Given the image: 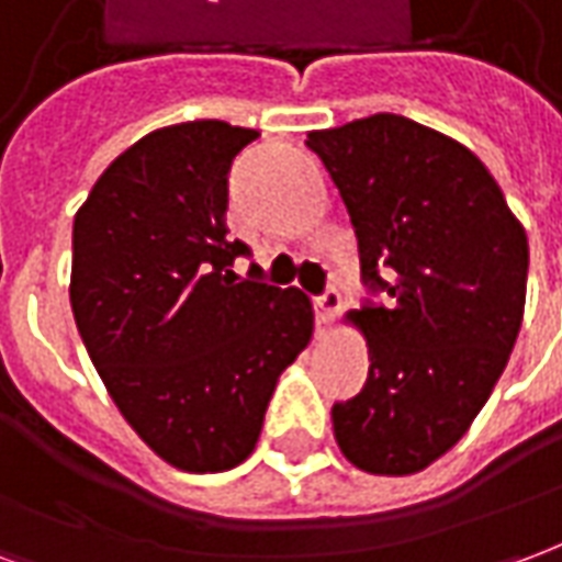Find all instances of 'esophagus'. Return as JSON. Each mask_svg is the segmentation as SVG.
<instances>
[{"mask_svg": "<svg viewBox=\"0 0 562 562\" xmlns=\"http://www.w3.org/2000/svg\"><path fill=\"white\" fill-rule=\"evenodd\" d=\"M342 297L337 289H328V292L316 297V313H318V334L322 337H328L330 328H334V322H337V313H340Z\"/></svg>", "mask_w": 562, "mask_h": 562, "instance_id": "34e87169", "label": "esophagus"}]
</instances>
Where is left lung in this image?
<instances>
[{"instance_id": "obj_1", "label": "left lung", "mask_w": 562, "mask_h": 562, "mask_svg": "<svg viewBox=\"0 0 562 562\" xmlns=\"http://www.w3.org/2000/svg\"><path fill=\"white\" fill-rule=\"evenodd\" d=\"M306 147L352 216L364 280L389 292L385 306L346 313L370 376L334 403V439L358 470L413 475L470 430L506 370L527 304V232L484 161L415 120L364 116L310 132Z\"/></svg>"}]
</instances>
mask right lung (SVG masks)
I'll return each mask as SVG.
<instances>
[{"label": "right lung", "mask_w": 562, "mask_h": 562, "mask_svg": "<svg viewBox=\"0 0 562 562\" xmlns=\"http://www.w3.org/2000/svg\"><path fill=\"white\" fill-rule=\"evenodd\" d=\"M256 128L195 120L120 153L75 216L71 310L128 427L183 472L244 463L282 370L313 340L301 289L232 270L228 168Z\"/></svg>", "instance_id": "1"}]
</instances>
